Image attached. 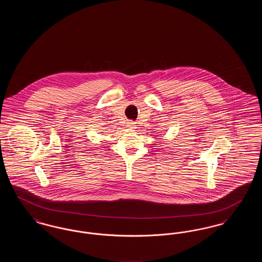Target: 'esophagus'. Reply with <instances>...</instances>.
I'll list each match as a JSON object with an SVG mask.
<instances>
[{"label": "esophagus", "mask_w": 262, "mask_h": 262, "mask_svg": "<svg viewBox=\"0 0 262 262\" xmlns=\"http://www.w3.org/2000/svg\"><path fill=\"white\" fill-rule=\"evenodd\" d=\"M126 125H127V127H128L129 129H134V128H136V126H137V125H136V123H135V122H133V121L128 122Z\"/></svg>", "instance_id": "esophagus-1"}]
</instances>
